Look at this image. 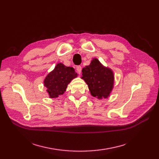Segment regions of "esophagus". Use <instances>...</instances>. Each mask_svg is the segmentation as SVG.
<instances>
[{
	"instance_id": "1",
	"label": "esophagus",
	"mask_w": 159,
	"mask_h": 159,
	"mask_svg": "<svg viewBox=\"0 0 159 159\" xmlns=\"http://www.w3.org/2000/svg\"><path fill=\"white\" fill-rule=\"evenodd\" d=\"M81 66H78L76 67V70H77V71H78V74H81Z\"/></svg>"
}]
</instances>
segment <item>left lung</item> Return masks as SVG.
<instances>
[{
	"label": "left lung",
	"instance_id": "obj_1",
	"mask_svg": "<svg viewBox=\"0 0 159 159\" xmlns=\"http://www.w3.org/2000/svg\"><path fill=\"white\" fill-rule=\"evenodd\" d=\"M81 78L88 84L91 95L98 99L107 98L113 88V71L96 58L82 69Z\"/></svg>",
	"mask_w": 159,
	"mask_h": 159
}]
</instances>
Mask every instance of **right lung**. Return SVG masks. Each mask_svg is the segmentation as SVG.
I'll use <instances>...</instances> for the list:
<instances>
[{
  "label": "right lung",
  "instance_id": "obj_1",
  "mask_svg": "<svg viewBox=\"0 0 159 159\" xmlns=\"http://www.w3.org/2000/svg\"><path fill=\"white\" fill-rule=\"evenodd\" d=\"M77 76L78 74L72 67H66L61 63L57 64L44 81L50 98H57L63 94L70 81Z\"/></svg>",
  "mask_w": 159,
  "mask_h": 159
}]
</instances>
